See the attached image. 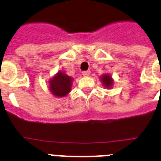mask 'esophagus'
Returning <instances> with one entry per match:
<instances>
[{
	"instance_id": "34e87169",
	"label": "esophagus",
	"mask_w": 161,
	"mask_h": 161,
	"mask_svg": "<svg viewBox=\"0 0 161 161\" xmlns=\"http://www.w3.org/2000/svg\"><path fill=\"white\" fill-rule=\"evenodd\" d=\"M90 75H91V71H90V70H86V71L82 72V75H83L84 77H88Z\"/></svg>"
}]
</instances>
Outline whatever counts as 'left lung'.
<instances>
[{
    "mask_svg": "<svg viewBox=\"0 0 161 161\" xmlns=\"http://www.w3.org/2000/svg\"><path fill=\"white\" fill-rule=\"evenodd\" d=\"M100 81L102 82L103 86L104 87L108 88V89H111L112 88L113 85H114V80H113L112 77L108 74H104L100 77Z\"/></svg>",
    "mask_w": 161,
    "mask_h": 161,
    "instance_id": "left-lung-1",
    "label": "left lung"
}]
</instances>
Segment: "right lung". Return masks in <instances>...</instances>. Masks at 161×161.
Returning a JSON list of instances; mask_svg holds the SVG:
<instances>
[{
    "label": "right lung",
    "instance_id": "right-lung-1",
    "mask_svg": "<svg viewBox=\"0 0 161 161\" xmlns=\"http://www.w3.org/2000/svg\"><path fill=\"white\" fill-rule=\"evenodd\" d=\"M73 78L68 76L65 72L58 71L49 81V90L53 96L64 97L71 90Z\"/></svg>",
    "mask_w": 161,
    "mask_h": 161
}]
</instances>
